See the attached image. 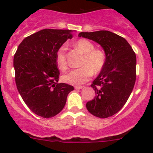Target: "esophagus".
Wrapping results in <instances>:
<instances>
[{"label": "esophagus", "mask_w": 153, "mask_h": 153, "mask_svg": "<svg viewBox=\"0 0 153 153\" xmlns=\"http://www.w3.org/2000/svg\"><path fill=\"white\" fill-rule=\"evenodd\" d=\"M83 88H84V86H75V89H83Z\"/></svg>", "instance_id": "34e87169"}]
</instances>
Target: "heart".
Listing matches in <instances>:
<instances>
[{"instance_id":"obj_1","label":"heart","mask_w":153,"mask_h":153,"mask_svg":"<svg viewBox=\"0 0 153 153\" xmlns=\"http://www.w3.org/2000/svg\"><path fill=\"white\" fill-rule=\"evenodd\" d=\"M74 47L84 55L80 66L82 67L68 71L62 76L63 81L71 85L79 86L85 84L92 74L98 75L103 70L106 62L104 50L95 49V45L86 39H80L74 44ZM65 46H61L56 52L55 59L58 67L64 71L67 68Z\"/></svg>"}]
</instances>
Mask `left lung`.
Returning <instances> with one entry per match:
<instances>
[{"mask_svg":"<svg viewBox=\"0 0 153 153\" xmlns=\"http://www.w3.org/2000/svg\"><path fill=\"white\" fill-rule=\"evenodd\" d=\"M84 37L104 48L106 62L91 86L95 96L86 106L92 115L106 118L116 114L127 101L136 79V56L122 37L106 30L81 32Z\"/></svg>","mask_w":153,"mask_h":153,"instance_id":"obj_1","label":"left lung"}]
</instances>
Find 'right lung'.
Instances as JSON below:
<instances>
[{
    "mask_svg": "<svg viewBox=\"0 0 153 153\" xmlns=\"http://www.w3.org/2000/svg\"><path fill=\"white\" fill-rule=\"evenodd\" d=\"M73 35L69 29H45L23 40L14 55L15 83L23 100L35 114L45 118L58 115L74 87L58 83L55 55Z\"/></svg>",
    "mask_w": 153,
    "mask_h": 153,
    "instance_id": "1",
    "label": "right lung"
}]
</instances>
